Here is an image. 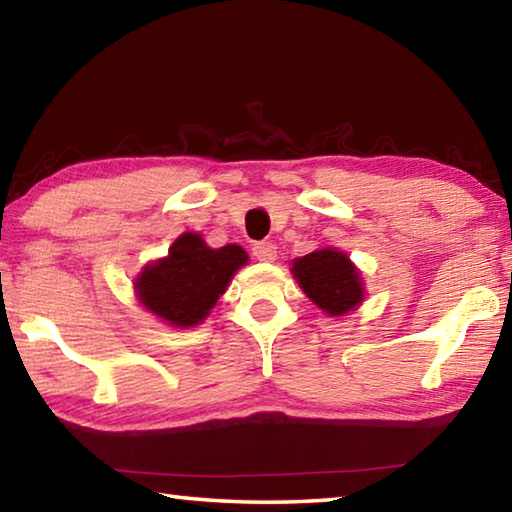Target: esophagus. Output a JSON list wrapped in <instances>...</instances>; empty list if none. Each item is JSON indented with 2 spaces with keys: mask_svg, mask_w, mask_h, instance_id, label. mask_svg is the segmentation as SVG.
Wrapping results in <instances>:
<instances>
[{
  "mask_svg": "<svg viewBox=\"0 0 512 512\" xmlns=\"http://www.w3.org/2000/svg\"><path fill=\"white\" fill-rule=\"evenodd\" d=\"M253 255L255 259H259V262H275L277 259V248L275 244H255L253 246Z\"/></svg>",
  "mask_w": 512,
  "mask_h": 512,
  "instance_id": "esophagus-1",
  "label": "esophagus"
}]
</instances>
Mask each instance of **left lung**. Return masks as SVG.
<instances>
[{
    "label": "left lung",
    "mask_w": 512,
    "mask_h": 512,
    "mask_svg": "<svg viewBox=\"0 0 512 512\" xmlns=\"http://www.w3.org/2000/svg\"><path fill=\"white\" fill-rule=\"evenodd\" d=\"M291 273L305 296L332 318L350 314L366 298L361 271L339 248L325 246L293 259Z\"/></svg>",
    "instance_id": "left-lung-1"
}]
</instances>
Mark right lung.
I'll list each match as a JSON object with an SVG mask.
<instances>
[{
	"label": "right lung",
	"instance_id": "right-lung-1",
	"mask_svg": "<svg viewBox=\"0 0 512 512\" xmlns=\"http://www.w3.org/2000/svg\"><path fill=\"white\" fill-rule=\"evenodd\" d=\"M248 264L237 244L212 248L198 232H183L169 253L146 264L133 280L140 305L164 325L189 329L210 316L232 277Z\"/></svg>",
	"mask_w": 512,
	"mask_h": 512
}]
</instances>
